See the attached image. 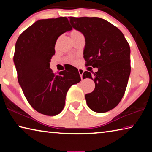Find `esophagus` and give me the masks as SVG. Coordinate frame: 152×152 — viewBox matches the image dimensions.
<instances>
[{
    "label": "esophagus",
    "instance_id": "obj_1",
    "mask_svg": "<svg viewBox=\"0 0 152 152\" xmlns=\"http://www.w3.org/2000/svg\"><path fill=\"white\" fill-rule=\"evenodd\" d=\"M78 72H79V74H80V78H81V79H82V75H83L84 70H82V68H78Z\"/></svg>",
    "mask_w": 152,
    "mask_h": 152
}]
</instances>
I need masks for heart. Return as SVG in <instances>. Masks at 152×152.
<instances>
[{
    "label": "heart",
    "mask_w": 152,
    "mask_h": 152,
    "mask_svg": "<svg viewBox=\"0 0 152 152\" xmlns=\"http://www.w3.org/2000/svg\"><path fill=\"white\" fill-rule=\"evenodd\" d=\"M79 33V32L77 31H73L72 32L71 34H73V33Z\"/></svg>",
    "instance_id": "b5f03b06"
}]
</instances>
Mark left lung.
<instances>
[{"mask_svg": "<svg viewBox=\"0 0 152 152\" xmlns=\"http://www.w3.org/2000/svg\"><path fill=\"white\" fill-rule=\"evenodd\" d=\"M72 26L85 37L86 66L97 68L92 76L85 71L84 78L94 80L95 88L85 95L92 110L105 113L117 106L125 94L131 72L130 48L123 33L99 17H70Z\"/></svg>", "mask_w": 152, "mask_h": 152, "instance_id": "1", "label": "left lung"}]
</instances>
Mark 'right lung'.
Wrapping results in <instances>:
<instances>
[{
    "mask_svg": "<svg viewBox=\"0 0 152 152\" xmlns=\"http://www.w3.org/2000/svg\"><path fill=\"white\" fill-rule=\"evenodd\" d=\"M72 29L66 17L41 19L25 29L15 44L13 61L18 82L31 106L43 115L61 113L67 92L81 80L78 69L72 66L58 74L50 68L59 36Z\"/></svg>",
    "mask_w": 152,
    "mask_h": 152,
    "instance_id": "right-lung-1",
    "label": "right lung"
}]
</instances>
